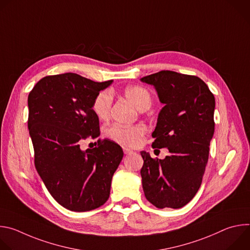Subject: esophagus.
Returning a JSON list of instances; mask_svg holds the SVG:
<instances>
[{
  "instance_id": "34e87169",
  "label": "esophagus",
  "mask_w": 250,
  "mask_h": 250,
  "mask_svg": "<svg viewBox=\"0 0 250 250\" xmlns=\"http://www.w3.org/2000/svg\"><path fill=\"white\" fill-rule=\"evenodd\" d=\"M123 149H124L125 154H129V153H131V152H132V150H130L129 148H126V147H124Z\"/></svg>"
}]
</instances>
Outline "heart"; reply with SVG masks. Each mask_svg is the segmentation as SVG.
Returning <instances> with one entry per match:
<instances>
[{
    "mask_svg": "<svg viewBox=\"0 0 250 250\" xmlns=\"http://www.w3.org/2000/svg\"><path fill=\"white\" fill-rule=\"evenodd\" d=\"M125 98L130 101L136 108L140 111L148 109L151 104V95L147 89L142 86L133 85L125 88ZM113 104V94L110 90H104L97 94L92 104V110L94 114L101 120L108 119L111 113ZM146 133V127L144 125H111L106 134L108 136L125 146H135L139 144L141 137Z\"/></svg>",
    "mask_w": 250,
    "mask_h": 250,
    "instance_id": "b5f03b06",
    "label": "heart"
}]
</instances>
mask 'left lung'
I'll return each instance as SVG.
<instances>
[{"mask_svg":"<svg viewBox=\"0 0 250 250\" xmlns=\"http://www.w3.org/2000/svg\"><path fill=\"white\" fill-rule=\"evenodd\" d=\"M140 80L153 85L164 104L152 132V147L170 152L164 159L140 152L142 188L156 208H179L202 184L215 131V97L199 77L174 71L162 70Z\"/></svg>","mask_w":250,"mask_h":250,"instance_id":"8db88e82","label":"left lung"}]
</instances>
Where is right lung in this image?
<instances>
[{"mask_svg":"<svg viewBox=\"0 0 250 250\" xmlns=\"http://www.w3.org/2000/svg\"><path fill=\"white\" fill-rule=\"evenodd\" d=\"M112 82L64 73L43 77L28 95L35 168L54 200L70 210H92L108 201L124 156L122 147L108 138L98 139L92 149L80 148L83 139L100 135L92 104Z\"/></svg>","mask_w":250,"mask_h":250,"instance_id":"obj_1","label":"right lung"}]
</instances>
